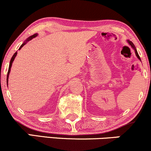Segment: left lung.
I'll return each instance as SVG.
<instances>
[{"mask_svg":"<svg viewBox=\"0 0 151 151\" xmlns=\"http://www.w3.org/2000/svg\"><path fill=\"white\" fill-rule=\"evenodd\" d=\"M128 43H129V44L130 45H131L132 47H133V48L135 49V55H136V56L138 57V58L139 59V60H140V61H141V60H140V56H139V55H138V52H137V50H136V49H135V46H134V45H133V43H132L131 41H129V40H128Z\"/></svg>","mask_w":151,"mask_h":151,"instance_id":"left-lung-1","label":"left lung"}]
</instances>
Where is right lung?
I'll return each instance as SVG.
<instances>
[{"mask_svg":"<svg viewBox=\"0 0 151 151\" xmlns=\"http://www.w3.org/2000/svg\"><path fill=\"white\" fill-rule=\"evenodd\" d=\"M37 36V33H35V34H34V35H31V36H30L29 38H28V39H27L26 40V41L25 42V43H23V44H22V45H21V47H20L19 48V50L20 49H21L22 47L23 46V45H25V43H26V42L27 41H29V40H32V39H33V38H35V37H36ZM16 55H17V52H16V53H14V55H13V57L11 58V61H10V65H9V68H8V74H7V85H8V76H9V73H10V71H11V65H12V63H13V60H14V59H15V58H16Z\"/></svg>","mask_w":151,"mask_h":151,"instance_id":"add662e5","label":"right lung"}]
</instances>
